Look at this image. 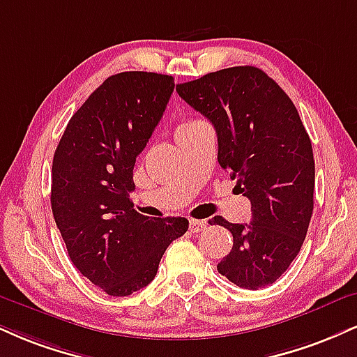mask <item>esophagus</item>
Here are the masks:
<instances>
[{"label":"esophagus","mask_w":357,"mask_h":357,"mask_svg":"<svg viewBox=\"0 0 357 357\" xmlns=\"http://www.w3.org/2000/svg\"><path fill=\"white\" fill-rule=\"evenodd\" d=\"M208 227V222L206 221H197V220H191L190 221V231L191 233H201Z\"/></svg>","instance_id":"34e87169"}]
</instances>
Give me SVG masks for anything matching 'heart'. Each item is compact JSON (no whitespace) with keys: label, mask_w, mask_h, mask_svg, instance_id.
I'll list each match as a JSON object with an SVG mask.
<instances>
[{"label":"heart","mask_w":357,"mask_h":357,"mask_svg":"<svg viewBox=\"0 0 357 357\" xmlns=\"http://www.w3.org/2000/svg\"><path fill=\"white\" fill-rule=\"evenodd\" d=\"M197 123H201V121H196V119H186V121H183L178 128H176V136L181 135V132H184V131H188L190 128H192Z\"/></svg>","instance_id":"b5f03b06"}]
</instances>
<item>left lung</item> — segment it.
I'll list each match as a JSON object with an SVG mask.
<instances>
[{
	"label": "left lung",
	"instance_id": "8db88e82",
	"mask_svg": "<svg viewBox=\"0 0 357 357\" xmlns=\"http://www.w3.org/2000/svg\"><path fill=\"white\" fill-rule=\"evenodd\" d=\"M176 91L213 123L218 161L251 201L249 225L216 218L234 241L218 271L244 289L273 284L298 256L314 208V158L298 109L255 66L208 73Z\"/></svg>",
	"mask_w": 357,
	"mask_h": 357
}]
</instances>
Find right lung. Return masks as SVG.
Masks as SVG:
<instances>
[{"instance_id": "1", "label": "right lung", "mask_w": 357, "mask_h": 357, "mask_svg": "<svg viewBox=\"0 0 357 357\" xmlns=\"http://www.w3.org/2000/svg\"><path fill=\"white\" fill-rule=\"evenodd\" d=\"M174 78L146 71L109 76L73 114L53 158L51 209L76 269L109 296H130L156 276L186 218L132 208V169L165 113Z\"/></svg>"}]
</instances>
